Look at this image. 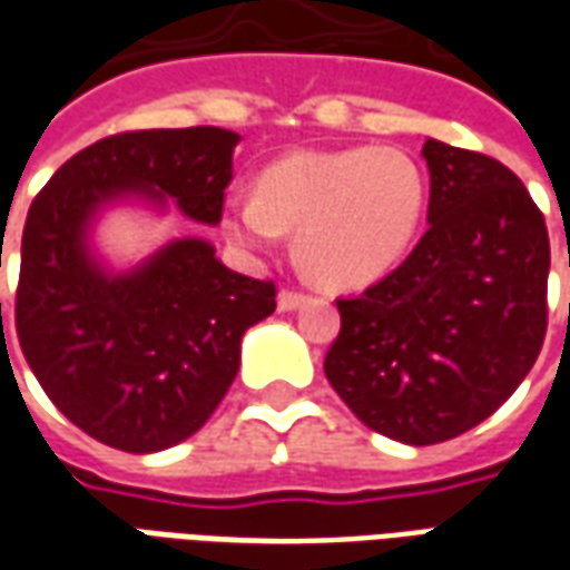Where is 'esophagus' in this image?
<instances>
[{
  "mask_svg": "<svg viewBox=\"0 0 570 570\" xmlns=\"http://www.w3.org/2000/svg\"><path fill=\"white\" fill-rule=\"evenodd\" d=\"M305 302H308V296H302V293H293V289H281V296H277V311L289 314V311L302 308Z\"/></svg>",
  "mask_w": 570,
  "mask_h": 570,
  "instance_id": "34e87169",
  "label": "esophagus"
}]
</instances>
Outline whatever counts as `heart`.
Masks as SVG:
<instances>
[{"label":"heart","mask_w":570,"mask_h":570,"mask_svg":"<svg viewBox=\"0 0 570 570\" xmlns=\"http://www.w3.org/2000/svg\"><path fill=\"white\" fill-rule=\"evenodd\" d=\"M428 210V176L406 149H298L256 176V195H228L232 240L272 253L296 232L302 265L333 289H363L403 262Z\"/></svg>","instance_id":"obj_1"}]
</instances>
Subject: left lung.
Masks as SVG:
<instances>
[{
	"label": "left lung",
	"mask_w": 570,
	"mask_h": 570,
	"mask_svg": "<svg viewBox=\"0 0 570 570\" xmlns=\"http://www.w3.org/2000/svg\"><path fill=\"white\" fill-rule=\"evenodd\" d=\"M428 232L357 298L323 372L366 428L433 445L476 428L522 384L547 335L550 237L522 179L424 140Z\"/></svg>",
	"instance_id": "obj_1"
}]
</instances>
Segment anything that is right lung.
<instances>
[{
	"label": "right lung",
	"mask_w": 570,
	"mask_h": 570,
	"mask_svg": "<svg viewBox=\"0 0 570 570\" xmlns=\"http://www.w3.org/2000/svg\"><path fill=\"white\" fill-rule=\"evenodd\" d=\"M235 130H134L72 155L36 195L14 323L32 375L94 440L151 454L188 440L223 403L240 338L274 311L272 281L174 237L134 265L106 259L94 232L116 207L219 225ZM2 323V305H0Z\"/></svg>",
	"instance_id": "obj_1"
}]
</instances>
